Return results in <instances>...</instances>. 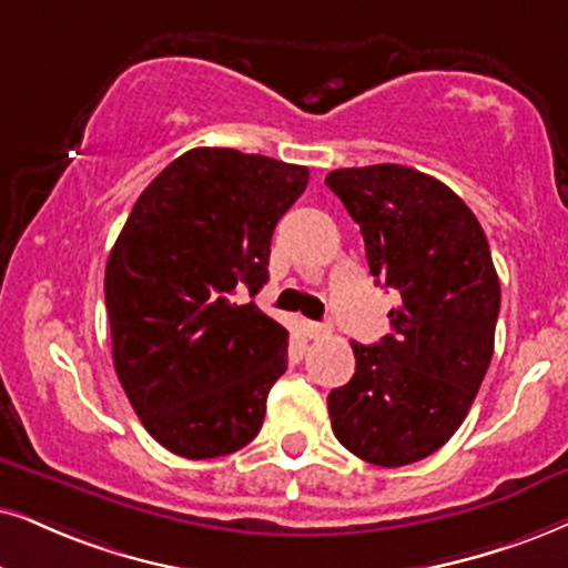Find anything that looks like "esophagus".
<instances>
[{"label":"esophagus","mask_w":568,"mask_h":568,"mask_svg":"<svg viewBox=\"0 0 568 568\" xmlns=\"http://www.w3.org/2000/svg\"><path fill=\"white\" fill-rule=\"evenodd\" d=\"M306 335L312 337V341H320V337H327L329 335V325H322V322H306Z\"/></svg>","instance_id":"1"}]
</instances>
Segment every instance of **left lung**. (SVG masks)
Wrapping results in <instances>:
<instances>
[{
  "mask_svg": "<svg viewBox=\"0 0 568 568\" xmlns=\"http://www.w3.org/2000/svg\"><path fill=\"white\" fill-rule=\"evenodd\" d=\"M325 183L362 231L377 285L400 296L390 335L351 343L354 377L327 396L333 433L369 464L422 462L462 427L490 367L500 312L490 246L469 206L414 168H343Z\"/></svg>",
  "mask_w": 568,
  "mask_h": 568,
  "instance_id": "8db88e82",
  "label": "left lung"
}]
</instances>
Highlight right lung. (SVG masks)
Masks as SVG:
<instances>
[{
    "label": "right lung",
    "instance_id": "right-lung-1",
    "mask_svg": "<svg viewBox=\"0 0 568 568\" xmlns=\"http://www.w3.org/2000/svg\"><path fill=\"white\" fill-rule=\"evenodd\" d=\"M308 170L235 149H191L135 201L104 272L112 358L149 435L183 458H217L262 429L288 369V329L254 301L277 220Z\"/></svg>",
    "mask_w": 568,
    "mask_h": 568
}]
</instances>
